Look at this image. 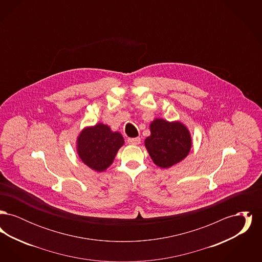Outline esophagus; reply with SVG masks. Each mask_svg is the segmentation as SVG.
I'll list each match as a JSON object with an SVG mask.
<instances>
[{
  "mask_svg": "<svg viewBox=\"0 0 262 262\" xmlns=\"http://www.w3.org/2000/svg\"><path fill=\"white\" fill-rule=\"evenodd\" d=\"M127 142L133 145H137L140 143V138L139 137H129V138H127Z\"/></svg>",
  "mask_w": 262,
  "mask_h": 262,
  "instance_id": "1",
  "label": "esophagus"
}]
</instances>
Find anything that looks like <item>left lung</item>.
<instances>
[{"mask_svg":"<svg viewBox=\"0 0 262 262\" xmlns=\"http://www.w3.org/2000/svg\"><path fill=\"white\" fill-rule=\"evenodd\" d=\"M151 135L144 143L151 159L158 167L169 168L185 159L191 147V137L187 126L180 122L154 120Z\"/></svg>","mask_w":262,"mask_h":262,"instance_id":"8db88e82","label":"left lung"}]
</instances>
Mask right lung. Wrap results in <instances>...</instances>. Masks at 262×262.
Returning a JSON list of instances; mask_svg holds the SVG:
<instances>
[{
	"label": "right lung",
	"instance_id": "add662e5",
	"mask_svg": "<svg viewBox=\"0 0 262 262\" xmlns=\"http://www.w3.org/2000/svg\"><path fill=\"white\" fill-rule=\"evenodd\" d=\"M124 144V138L118 132L113 133L108 125L97 124L85 127L77 138V153L89 168L105 171Z\"/></svg>",
	"mask_w": 262,
	"mask_h": 262
}]
</instances>
